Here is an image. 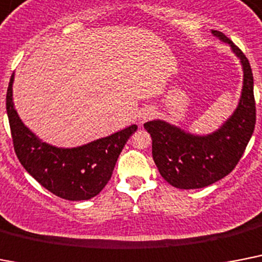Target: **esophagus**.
Listing matches in <instances>:
<instances>
[{
	"mask_svg": "<svg viewBox=\"0 0 262 262\" xmlns=\"http://www.w3.org/2000/svg\"><path fill=\"white\" fill-rule=\"evenodd\" d=\"M155 113H153V110L148 109V110H144V112L140 114V120H141V122H145V121L150 120V117L153 116Z\"/></svg>",
	"mask_w": 262,
	"mask_h": 262,
	"instance_id": "esophagus-1",
	"label": "esophagus"
}]
</instances>
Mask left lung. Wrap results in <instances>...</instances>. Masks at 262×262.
<instances>
[{
  "label": "left lung",
  "instance_id": "obj_1",
  "mask_svg": "<svg viewBox=\"0 0 262 262\" xmlns=\"http://www.w3.org/2000/svg\"><path fill=\"white\" fill-rule=\"evenodd\" d=\"M212 35L230 44L244 69L241 99L233 116L207 136L191 135L160 120L144 124L152 137V156L160 175L182 190L203 188L229 175L245 152L256 125L253 74L248 57L222 32L212 31Z\"/></svg>",
  "mask_w": 262,
  "mask_h": 262
}]
</instances>
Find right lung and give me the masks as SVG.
I'll return each mask as SVG.
<instances>
[{"mask_svg": "<svg viewBox=\"0 0 262 262\" xmlns=\"http://www.w3.org/2000/svg\"><path fill=\"white\" fill-rule=\"evenodd\" d=\"M12 75L6 93L14 152L23 167L44 188L67 201H87L103 190L125 144L137 130L132 125L78 148H56L36 137L20 120L12 97Z\"/></svg>", "mask_w": 262, "mask_h": 262, "instance_id": "obj_1", "label": "right lung"}]
</instances>
